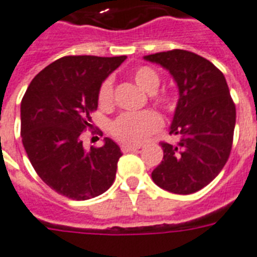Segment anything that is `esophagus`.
Here are the masks:
<instances>
[{"mask_svg": "<svg viewBox=\"0 0 257 257\" xmlns=\"http://www.w3.org/2000/svg\"><path fill=\"white\" fill-rule=\"evenodd\" d=\"M139 149H141V145H129V144H122L121 145V150L124 153L135 152V150H139Z\"/></svg>", "mask_w": 257, "mask_h": 257, "instance_id": "esophagus-1", "label": "esophagus"}]
</instances>
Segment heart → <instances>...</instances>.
<instances>
[{
  "instance_id": "b5f03b06",
  "label": "heart",
  "mask_w": 257,
  "mask_h": 257,
  "mask_svg": "<svg viewBox=\"0 0 257 257\" xmlns=\"http://www.w3.org/2000/svg\"><path fill=\"white\" fill-rule=\"evenodd\" d=\"M136 85L148 94H153L155 102L163 107H169L170 100L167 96L155 95L158 90L161 78L158 73L149 66H141L133 73ZM99 104L107 107L112 103V79H105L99 88ZM162 121L159 116L153 111L125 112L111 122V133L116 139L126 144H141L149 136L161 128Z\"/></svg>"
}]
</instances>
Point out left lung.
I'll return each instance as SVG.
<instances>
[{
    "label": "left lung",
    "mask_w": 257,
    "mask_h": 257,
    "mask_svg": "<svg viewBox=\"0 0 257 257\" xmlns=\"http://www.w3.org/2000/svg\"><path fill=\"white\" fill-rule=\"evenodd\" d=\"M144 59L169 70L179 90L170 126L179 141L161 144L163 161L153 170V182L176 195H191L218 175L231 152L236 112L227 82L193 52L174 49Z\"/></svg>",
    "instance_id": "obj_1"
}]
</instances>
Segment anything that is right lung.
<instances>
[{
    "label": "right lung",
    "mask_w": 257,
    "mask_h": 257,
    "mask_svg": "<svg viewBox=\"0 0 257 257\" xmlns=\"http://www.w3.org/2000/svg\"><path fill=\"white\" fill-rule=\"evenodd\" d=\"M126 56H66L35 75L21 103V136L43 182L72 200L104 193L115 180L121 150L105 137L86 152L81 135L91 126L99 88Z\"/></svg>",
    "instance_id": "obj_1"
}]
</instances>
